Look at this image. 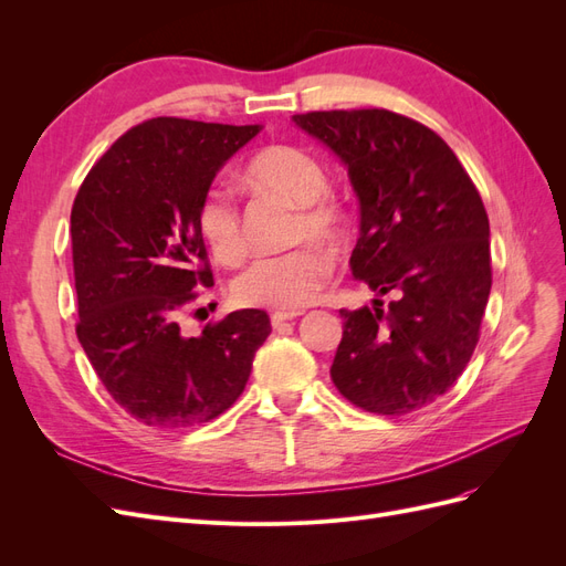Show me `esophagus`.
Wrapping results in <instances>:
<instances>
[{"instance_id": "34e87169", "label": "esophagus", "mask_w": 566, "mask_h": 566, "mask_svg": "<svg viewBox=\"0 0 566 566\" xmlns=\"http://www.w3.org/2000/svg\"><path fill=\"white\" fill-rule=\"evenodd\" d=\"M297 316H300V312H276V314H271V325L273 328H279V325H283L287 321H295Z\"/></svg>"}]
</instances>
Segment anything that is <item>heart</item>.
Masks as SVG:
<instances>
[{
  "label": "heart",
  "instance_id": "b5f03b06",
  "mask_svg": "<svg viewBox=\"0 0 566 566\" xmlns=\"http://www.w3.org/2000/svg\"><path fill=\"white\" fill-rule=\"evenodd\" d=\"M250 184L276 191L300 205L295 221L297 238H339L345 231V212L328 196V175L323 165L297 146H271L254 156L245 167ZM198 231L219 262L235 264L245 254L233 196L221 186H210L198 205ZM335 262L318 245H300L281 254H269L252 262L233 281V297L245 306L300 312L310 306L323 285L331 281Z\"/></svg>",
  "mask_w": 566,
  "mask_h": 566
}]
</instances>
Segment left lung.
I'll use <instances>...</instances> for the list:
<instances>
[{
	"label": "left lung",
	"mask_w": 566,
	"mask_h": 566,
	"mask_svg": "<svg viewBox=\"0 0 566 566\" xmlns=\"http://www.w3.org/2000/svg\"><path fill=\"white\" fill-rule=\"evenodd\" d=\"M293 123L347 167L361 212L352 273L387 310H339L331 368L339 394L406 416L447 394L479 342L491 293L489 217L449 144L385 108L318 111Z\"/></svg>",
	"instance_id": "8db88e82"
}]
</instances>
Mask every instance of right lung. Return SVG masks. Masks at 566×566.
<instances>
[{
	"label": "right lung",
	"instance_id": "add662e5",
	"mask_svg": "<svg viewBox=\"0 0 566 566\" xmlns=\"http://www.w3.org/2000/svg\"><path fill=\"white\" fill-rule=\"evenodd\" d=\"M262 125L153 117L132 127L82 181L71 212L77 339L115 403L148 427L210 422L241 397L271 323L233 312L198 337L179 316L214 285L198 205Z\"/></svg>",
	"mask_w": 566,
	"mask_h": 566
}]
</instances>
